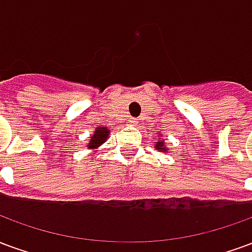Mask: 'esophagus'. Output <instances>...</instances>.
I'll return each instance as SVG.
<instances>
[{"label": "esophagus", "mask_w": 252, "mask_h": 252, "mask_svg": "<svg viewBox=\"0 0 252 252\" xmlns=\"http://www.w3.org/2000/svg\"><path fill=\"white\" fill-rule=\"evenodd\" d=\"M128 121H129V124H131V126H136L137 123H139V121L135 120V119H131V120H128Z\"/></svg>", "instance_id": "34e87169"}]
</instances>
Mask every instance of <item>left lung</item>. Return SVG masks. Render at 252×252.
Masks as SVG:
<instances>
[{"instance_id": "left-lung-1", "label": "left lung", "mask_w": 252, "mask_h": 252, "mask_svg": "<svg viewBox=\"0 0 252 252\" xmlns=\"http://www.w3.org/2000/svg\"><path fill=\"white\" fill-rule=\"evenodd\" d=\"M159 136H157V139L154 140V147L157 148V150H159L160 153H169V148L166 147V144H164V140H160V139H158Z\"/></svg>"}]
</instances>
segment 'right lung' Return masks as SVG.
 Wrapping results in <instances>:
<instances>
[{"label":"right lung","instance_id":"obj_1","mask_svg":"<svg viewBox=\"0 0 252 252\" xmlns=\"http://www.w3.org/2000/svg\"><path fill=\"white\" fill-rule=\"evenodd\" d=\"M110 129L108 126H97L95 128V131L93 132V135L89 137V143H88V148L89 150H97V148L101 146V144H104L106 142V139L109 136Z\"/></svg>","mask_w":252,"mask_h":252}]
</instances>
